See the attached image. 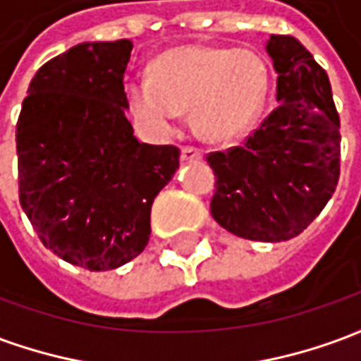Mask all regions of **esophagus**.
I'll return each instance as SVG.
<instances>
[{
    "instance_id": "obj_1",
    "label": "esophagus",
    "mask_w": 361,
    "mask_h": 361,
    "mask_svg": "<svg viewBox=\"0 0 361 361\" xmlns=\"http://www.w3.org/2000/svg\"><path fill=\"white\" fill-rule=\"evenodd\" d=\"M181 160L183 162H199V160H203V152L197 147H183L181 149Z\"/></svg>"
}]
</instances>
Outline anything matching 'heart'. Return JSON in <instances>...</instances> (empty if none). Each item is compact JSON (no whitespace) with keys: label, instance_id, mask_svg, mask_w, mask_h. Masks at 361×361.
Instances as JSON below:
<instances>
[{"label":"heart","instance_id":"1","mask_svg":"<svg viewBox=\"0 0 361 361\" xmlns=\"http://www.w3.org/2000/svg\"><path fill=\"white\" fill-rule=\"evenodd\" d=\"M269 87V67L257 51L188 46L162 54L150 77L126 82L127 111L145 135L166 137L178 114L189 110L204 139L232 141L257 121Z\"/></svg>","mask_w":361,"mask_h":361}]
</instances>
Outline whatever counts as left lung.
Returning a JSON list of instances; mask_svg holds the SVG:
<instances>
[{
	"mask_svg": "<svg viewBox=\"0 0 361 361\" xmlns=\"http://www.w3.org/2000/svg\"><path fill=\"white\" fill-rule=\"evenodd\" d=\"M276 108L242 147L211 152L212 219L253 242L302 234L333 197L341 176V118L325 69L294 36L271 35Z\"/></svg>",
	"mask_w": 361,
	"mask_h": 361,
	"instance_id": "obj_1",
	"label": "left lung"
}]
</instances>
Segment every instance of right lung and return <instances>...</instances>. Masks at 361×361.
<instances>
[{"instance_id": "right-lung-1", "label": "right lung", "mask_w": 361, "mask_h": 361, "mask_svg": "<svg viewBox=\"0 0 361 361\" xmlns=\"http://www.w3.org/2000/svg\"><path fill=\"white\" fill-rule=\"evenodd\" d=\"M133 44L82 42L44 63L17 121L19 199L40 242L87 271L141 253L180 149L139 142L126 118Z\"/></svg>"}]
</instances>
